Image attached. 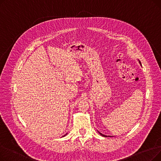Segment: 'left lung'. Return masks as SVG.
<instances>
[{
    "mask_svg": "<svg viewBox=\"0 0 161 161\" xmlns=\"http://www.w3.org/2000/svg\"><path fill=\"white\" fill-rule=\"evenodd\" d=\"M140 64H141V63H140ZM98 133H99L100 135H102L103 136H104V137H107V136H106V135H104V134H101V133H100V132H98Z\"/></svg>",
    "mask_w": 161,
    "mask_h": 161,
    "instance_id": "8db88e82",
    "label": "left lung"
}]
</instances>
